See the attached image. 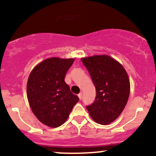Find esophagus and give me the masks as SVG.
Here are the masks:
<instances>
[{
	"instance_id": "esophagus-1",
	"label": "esophagus",
	"mask_w": 156,
	"mask_h": 156,
	"mask_svg": "<svg viewBox=\"0 0 156 156\" xmlns=\"http://www.w3.org/2000/svg\"><path fill=\"white\" fill-rule=\"evenodd\" d=\"M78 98H79V99L81 100V98H82V93L81 92L79 93V94H78Z\"/></svg>"
}]
</instances>
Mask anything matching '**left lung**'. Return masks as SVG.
Listing matches in <instances>:
<instances>
[{"instance_id": "obj_1", "label": "left lung", "mask_w": 156, "mask_h": 156, "mask_svg": "<svg viewBox=\"0 0 156 156\" xmlns=\"http://www.w3.org/2000/svg\"><path fill=\"white\" fill-rule=\"evenodd\" d=\"M96 89V97L87 108L93 120L112 122L122 112L130 94V81L124 67L107 55L81 58Z\"/></svg>"}]
</instances>
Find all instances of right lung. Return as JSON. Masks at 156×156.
<instances>
[{"label":"right lung","mask_w":156,"mask_h":156,"mask_svg":"<svg viewBox=\"0 0 156 156\" xmlns=\"http://www.w3.org/2000/svg\"><path fill=\"white\" fill-rule=\"evenodd\" d=\"M73 58H47L31 71L27 98L32 112L43 124L57 128L65 122L79 98L64 81Z\"/></svg>","instance_id":"1"}]
</instances>
